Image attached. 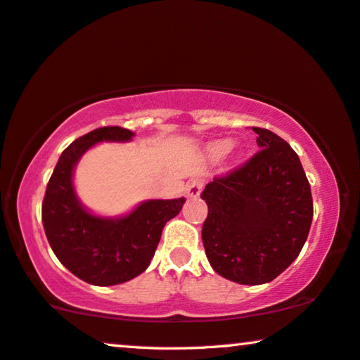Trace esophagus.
Instances as JSON below:
<instances>
[{"instance_id":"esophagus-1","label":"esophagus","mask_w":360,"mask_h":360,"mask_svg":"<svg viewBox=\"0 0 360 360\" xmlns=\"http://www.w3.org/2000/svg\"><path fill=\"white\" fill-rule=\"evenodd\" d=\"M202 186H205V181H202L201 179H191L188 184H186V196L198 198L201 195Z\"/></svg>"}]
</instances>
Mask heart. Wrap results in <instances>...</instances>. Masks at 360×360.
I'll use <instances>...</instances> for the list:
<instances>
[{"instance_id":"heart-1","label":"heart","mask_w":360,"mask_h":360,"mask_svg":"<svg viewBox=\"0 0 360 360\" xmlns=\"http://www.w3.org/2000/svg\"><path fill=\"white\" fill-rule=\"evenodd\" d=\"M233 148L232 139H217V141H212L207 144V155L212 160H219L231 153Z\"/></svg>"}]
</instances>
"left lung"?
Masks as SVG:
<instances>
[{"label": "left lung", "instance_id": "obj_1", "mask_svg": "<svg viewBox=\"0 0 360 360\" xmlns=\"http://www.w3.org/2000/svg\"><path fill=\"white\" fill-rule=\"evenodd\" d=\"M259 150L206 185L202 245L212 269L238 284L258 285L290 266L314 217L310 184L295 150L264 128H253Z\"/></svg>", "mask_w": 360, "mask_h": 360}]
</instances>
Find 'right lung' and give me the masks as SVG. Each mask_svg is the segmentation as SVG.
<instances>
[{"instance_id": "1", "label": "right lung", "mask_w": 360, "mask_h": 360, "mask_svg": "<svg viewBox=\"0 0 360 360\" xmlns=\"http://www.w3.org/2000/svg\"><path fill=\"white\" fill-rule=\"evenodd\" d=\"M133 131L103 127L77 138L61 153L46 185L41 222L56 258L76 278L94 285H115L149 266L167 221L181 211L185 198L148 200L120 217H102L82 206L72 174L97 143H128Z\"/></svg>"}]
</instances>
